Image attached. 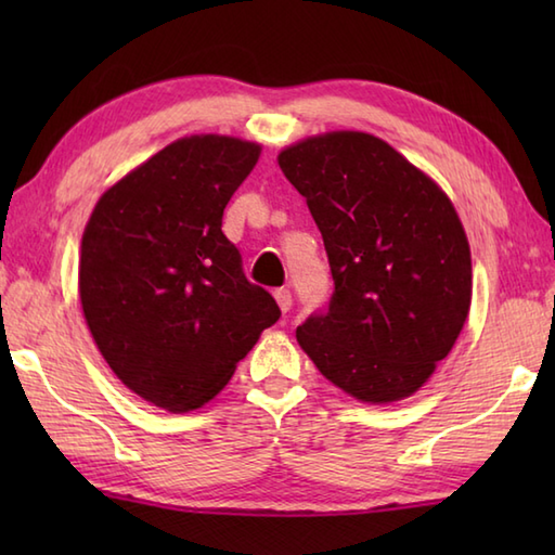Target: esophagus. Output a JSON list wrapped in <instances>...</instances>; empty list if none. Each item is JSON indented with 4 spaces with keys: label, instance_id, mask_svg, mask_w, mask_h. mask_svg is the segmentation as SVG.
I'll use <instances>...</instances> for the list:
<instances>
[{
    "label": "esophagus",
    "instance_id": "1",
    "mask_svg": "<svg viewBox=\"0 0 555 555\" xmlns=\"http://www.w3.org/2000/svg\"><path fill=\"white\" fill-rule=\"evenodd\" d=\"M274 298H276V305L281 312H288L291 305H293V298H291V291L288 288H279L274 291Z\"/></svg>",
    "mask_w": 555,
    "mask_h": 555
}]
</instances>
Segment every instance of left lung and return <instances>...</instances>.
I'll return each instance as SVG.
<instances>
[{
  "label": "left lung",
  "instance_id": "left-lung-1",
  "mask_svg": "<svg viewBox=\"0 0 555 555\" xmlns=\"http://www.w3.org/2000/svg\"><path fill=\"white\" fill-rule=\"evenodd\" d=\"M322 231L334 296L296 338L328 382L388 405L429 382L473 302L467 233L441 185L386 140L328 131L279 152Z\"/></svg>",
  "mask_w": 555,
  "mask_h": 555
}]
</instances>
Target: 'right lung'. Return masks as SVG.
<instances>
[{
  "instance_id": "1",
  "label": "right lung",
  "mask_w": 555,
  "mask_h": 555,
  "mask_svg": "<svg viewBox=\"0 0 555 555\" xmlns=\"http://www.w3.org/2000/svg\"><path fill=\"white\" fill-rule=\"evenodd\" d=\"M259 152L219 133L173 140L109 185L82 231L92 340L126 388L176 415L209 403L281 314L221 231Z\"/></svg>"
}]
</instances>
